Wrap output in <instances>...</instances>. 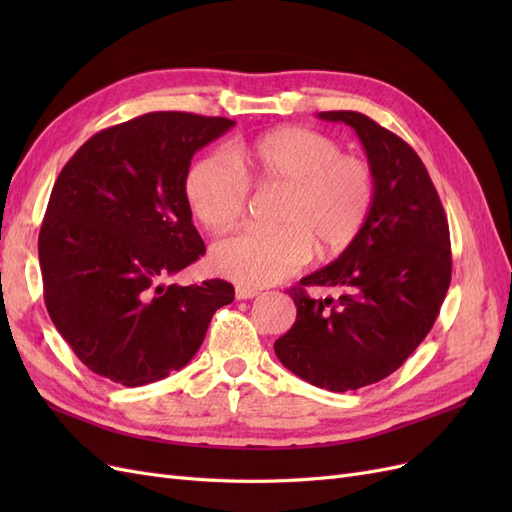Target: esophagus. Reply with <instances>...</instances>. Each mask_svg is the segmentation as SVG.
I'll return each instance as SVG.
<instances>
[{"mask_svg": "<svg viewBox=\"0 0 512 512\" xmlns=\"http://www.w3.org/2000/svg\"><path fill=\"white\" fill-rule=\"evenodd\" d=\"M235 297H237L239 301H243V299H254V297H258V290H256V288H250V286H237V288H235Z\"/></svg>", "mask_w": 512, "mask_h": 512, "instance_id": "esophagus-1", "label": "esophagus"}]
</instances>
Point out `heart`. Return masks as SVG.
Segmentation results:
<instances>
[{"label":"heart","instance_id":"obj_1","mask_svg":"<svg viewBox=\"0 0 512 512\" xmlns=\"http://www.w3.org/2000/svg\"><path fill=\"white\" fill-rule=\"evenodd\" d=\"M226 155L207 153L185 177V196L205 228H235L250 190H282L275 228L243 230L211 247L213 269L241 286L282 282L312 250L322 260L344 254L374 211V170L322 132L284 126L232 143Z\"/></svg>","mask_w":512,"mask_h":512}]
</instances>
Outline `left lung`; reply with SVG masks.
<instances>
[{
    "label": "left lung",
    "instance_id": "1",
    "mask_svg": "<svg viewBox=\"0 0 512 512\" xmlns=\"http://www.w3.org/2000/svg\"><path fill=\"white\" fill-rule=\"evenodd\" d=\"M318 117L361 138L376 203L359 239L290 290L297 320L273 348L294 376L346 393L391 376L431 331L451 284V235L427 168L406 141L363 113ZM309 285L343 294L314 300Z\"/></svg>",
    "mask_w": 512,
    "mask_h": 512
}]
</instances>
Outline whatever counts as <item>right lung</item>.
I'll return each instance as SVG.
<instances>
[{"instance_id": "1", "label": "right lung", "mask_w": 512, "mask_h": 512, "mask_svg": "<svg viewBox=\"0 0 512 512\" xmlns=\"http://www.w3.org/2000/svg\"><path fill=\"white\" fill-rule=\"evenodd\" d=\"M232 126L147 113L94 134L61 168L38 237L44 303L94 374L123 386L166 378L235 299L224 280L166 284L205 254L185 196L190 162Z\"/></svg>"}]
</instances>
